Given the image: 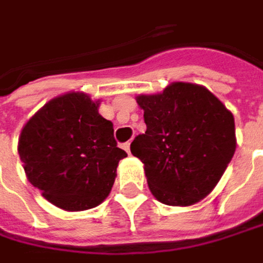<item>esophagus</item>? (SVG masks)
I'll return each mask as SVG.
<instances>
[{"label":"esophagus","instance_id":"obj_1","mask_svg":"<svg viewBox=\"0 0 263 263\" xmlns=\"http://www.w3.org/2000/svg\"><path fill=\"white\" fill-rule=\"evenodd\" d=\"M122 148L130 154V142H125V143H122Z\"/></svg>","mask_w":263,"mask_h":263}]
</instances>
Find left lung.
Returning a JSON list of instances; mask_svg holds the SVG:
<instances>
[{
    "label": "left lung",
    "mask_w": 263,
    "mask_h": 263,
    "mask_svg": "<svg viewBox=\"0 0 263 263\" xmlns=\"http://www.w3.org/2000/svg\"><path fill=\"white\" fill-rule=\"evenodd\" d=\"M136 100L146 132L135 138L130 149L143 163L151 193L172 206L208 196L234 157L232 112L205 86L185 82Z\"/></svg>",
    "instance_id": "left-lung-1"
}]
</instances>
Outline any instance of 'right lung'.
<instances>
[{
	"instance_id": "obj_1",
	"label": "right lung",
	"mask_w": 263,
	"mask_h": 263,
	"mask_svg": "<svg viewBox=\"0 0 263 263\" xmlns=\"http://www.w3.org/2000/svg\"><path fill=\"white\" fill-rule=\"evenodd\" d=\"M99 104L84 92H67L47 102L21 132L17 153L28 181L66 211L102 203L127 157Z\"/></svg>"
}]
</instances>
